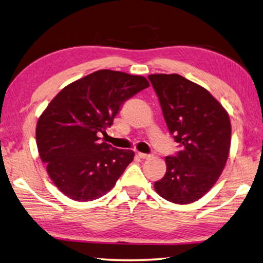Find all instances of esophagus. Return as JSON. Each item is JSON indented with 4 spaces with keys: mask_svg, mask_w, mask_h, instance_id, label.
<instances>
[{
    "mask_svg": "<svg viewBox=\"0 0 263 263\" xmlns=\"http://www.w3.org/2000/svg\"><path fill=\"white\" fill-rule=\"evenodd\" d=\"M138 156H139L140 159H142V160H147V159H149V157H151L149 154H144V153H138Z\"/></svg>",
    "mask_w": 263,
    "mask_h": 263,
    "instance_id": "obj_1",
    "label": "esophagus"
}]
</instances>
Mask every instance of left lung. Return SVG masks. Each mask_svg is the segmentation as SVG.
Instances as JSON below:
<instances>
[{
  "label": "left lung",
  "mask_w": 263,
  "mask_h": 263,
  "mask_svg": "<svg viewBox=\"0 0 263 263\" xmlns=\"http://www.w3.org/2000/svg\"><path fill=\"white\" fill-rule=\"evenodd\" d=\"M148 79L180 146L177 155L165 157L166 173L154 189L170 202L192 203L213 187L227 164L230 117L206 88L177 73L149 74Z\"/></svg>",
  "instance_id": "8db88e82"
}]
</instances>
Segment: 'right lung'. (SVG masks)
<instances>
[{
  "mask_svg": "<svg viewBox=\"0 0 263 263\" xmlns=\"http://www.w3.org/2000/svg\"><path fill=\"white\" fill-rule=\"evenodd\" d=\"M149 86L142 76L99 70L69 84L41 114L35 139L52 183L74 201L107 194L135 152L100 142L121 104Z\"/></svg>",
  "mask_w": 263,
  "mask_h": 263,
  "instance_id": "add662e5",
  "label": "right lung"
}]
</instances>
